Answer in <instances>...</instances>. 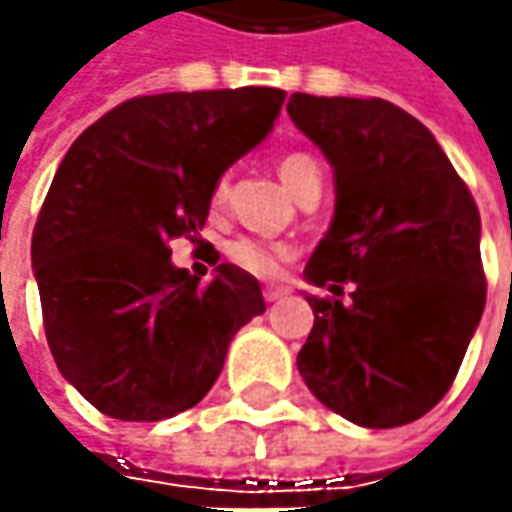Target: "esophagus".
Here are the masks:
<instances>
[{
	"instance_id": "obj_1",
	"label": "esophagus",
	"mask_w": 512,
	"mask_h": 512,
	"mask_svg": "<svg viewBox=\"0 0 512 512\" xmlns=\"http://www.w3.org/2000/svg\"><path fill=\"white\" fill-rule=\"evenodd\" d=\"M262 293H265V302H279L282 296H287V287H282V285H267L265 290H262Z\"/></svg>"
}]
</instances>
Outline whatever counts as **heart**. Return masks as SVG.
<instances>
[{"label": "heart", "mask_w": 512, "mask_h": 512, "mask_svg": "<svg viewBox=\"0 0 512 512\" xmlns=\"http://www.w3.org/2000/svg\"><path fill=\"white\" fill-rule=\"evenodd\" d=\"M279 176H282V182H285L293 196H299L310 185L322 182V170L316 165V159L307 156V153H287V156H282ZM225 196L227 179H219L216 187H213V199L210 202L222 205ZM227 259L236 267H242L250 276H256V279H273V276L282 273L285 262L293 259V247L282 245V242H262V239L242 236V239H233L227 245Z\"/></svg>", "instance_id": "b5f03b06"}]
</instances>
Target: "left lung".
Wrapping results in <instances>:
<instances>
[{"label":"left lung","mask_w":512,"mask_h":512,"mask_svg":"<svg viewBox=\"0 0 512 512\" xmlns=\"http://www.w3.org/2000/svg\"><path fill=\"white\" fill-rule=\"evenodd\" d=\"M287 113L336 176L333 222L305 267L333 296L307 293L316 319L299 373L347 422H416L450 390L484 313L479 207L407 110L293 93Z\"/></svg>","instance_id":"obj_1"}]
</instances>
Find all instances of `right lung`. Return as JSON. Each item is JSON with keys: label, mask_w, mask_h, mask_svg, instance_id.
<instances>
[{"label": "right lung", "mask_w": 512, "mask_h": 512, "mask_svg": "<svg viewBox=\"0 0 512 512\" xmlns=\"http://www.w3.org/2000/svg\"><path fill=\"white\" fill-rule=\"evenodd\" d=\"M285 90L136 96L65 153L33 227L30 262L59 373L99 413L159 422L199 404L227 344L265 313L259 282L219 265L210 285L170 262L199 239L213 187L265 139Z\"/></svg>", "instance_id": "1"}]
</instances>
